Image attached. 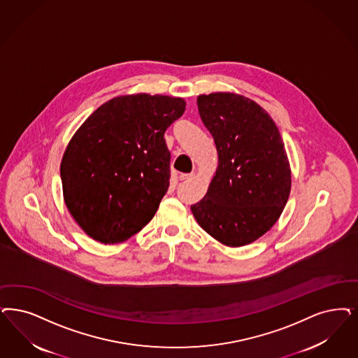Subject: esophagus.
<instances>
[{"instance_id":"1","label":"esophagus","mask_w":358,"mask_h":358,"mask_svg":"<svg viewBox=\"0 0 358 358\" xmlns=\"http://www.w3.org/2000/svg\"><path fill=\"white\" fill-rule=\"evenodd\" d=\"M196 174L194 173H181L180 174V180L181 181H184V180H190V178H193Z\"/></svg>"}]
</instances>
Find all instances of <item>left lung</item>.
Instances as JSON below:
<instances>
[{"instance_id":"left-lung-1","label":"left lung","mask_w":358,"mask_h":358,"mask_svg":"<svg viewBox=\"0 0 358 358\" xmlns=\"http://www.w3.org/2000/svg\"><path fill=\"white\" fill-rule=\"evenodd\" d=\"M197 106L214 138L218 166L205 197L190 209L222 245L246 246L278 222L289 197L283 138L267 111L243 95H199Z\"/></svg>"}]
</instances>
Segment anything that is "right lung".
<instances>
[{
    "mask_svg": "<svg viewBox=\"0 0 358 358\" xmlns=\"http://www.w3.org/2000/svg\"><path fill=\"white\" fill-rule=\"evenodd\" d=\"M185 106L166 95H120L76 129L61 162L63 201L90 238L120 243L155 217L171 178L164 134Z\"/></svg>",
    "mask_w": 358,
    "mask_h": 358,
    "instance_id": "obj_1",
    "label": "right lung"
}]
</instances>
